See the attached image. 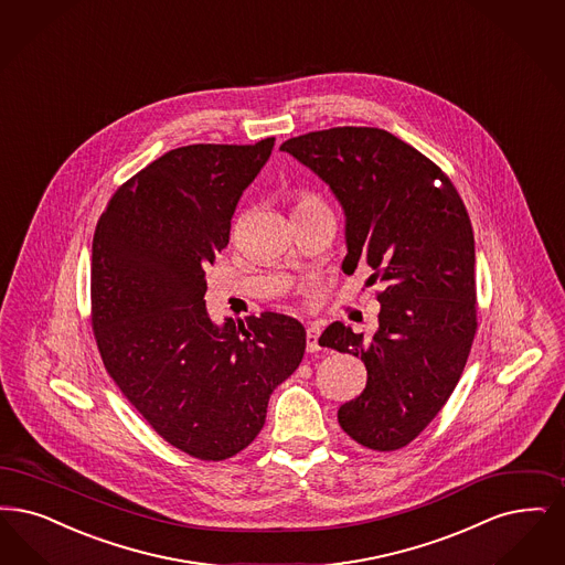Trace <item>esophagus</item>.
I'll use <instances>...</instances> for the list:
<instances>
[{
    "instance_id": "esophagus-1",
    "label": "esophagus",
    "mask_w": 565,
    "mask_h": 565,
    "mask_svg": "<svg viewBox=\"0 0 565 565\" xmlns=\"http://www.w3.org/2000/svg\"><path fill=\"white\" fill-rule=\"evenodd\" d=\"M319 334H321L319 323H309V328H307V351H311V353L319 351Z\"/></svg>"
}]
</instances>
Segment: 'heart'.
<instances>
[{
	"label": "heart",
	"mask_w": 565,
	"mask_h": 565,
	"mask_svg": "<svg viewBox=\"0 0 565 565\" xmlns=\"http://www.w3.org/2000/svg\"><path fill=\"white\" fill-rule=\"evenodd\" d=\"M311 202H316V200H313V198H300V202H298V205H300V203H311Z\"/></svg>",
	"instance_id": "heart-1"
}]
</instances>
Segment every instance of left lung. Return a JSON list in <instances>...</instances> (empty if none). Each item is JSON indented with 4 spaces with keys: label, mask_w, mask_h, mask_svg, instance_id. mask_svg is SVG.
<instances>
[{
    "label": "left lung",
    "mask_w": 565,
    "mask_h": 565,
    "mask_svg": "<svg viewBox=\"0 0 565 565\" xmlns=\"http://www.w3.org/2000/svg\"><path fill=\"white\" fill-rule=\"evenodd\" d=\"M281 151L313 170L344 212L342 271L367 265L379 294L370 340L334 321L321 347L362 358L367 383L342 404V430L370 450H399L429 425L458 384L477 330L473 226L450 179L381 128H330Z\"/></svg>",
    "instance_id": "8db88e82"
}]
</instances>
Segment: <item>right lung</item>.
I'll return each mask as SVG.
<instances>
[{
    "instance_id": "1",
    "label": "right lung",
    "mask_w": 565,
    "mask_h": 565,
    "mask_svg": "<svg viewBox=\"0 0 565 565\" xmlns=\"http://www.w3.org/2000/svg\"><path fill=\"white\" fill-rule=\"evenodd\" d=\"M256 145H189L115 191L92 242V328L126 399L174 448L225 460L260 433L273 388L302 362L307 332L281 313L205 309V267L226 248L242 193L271 156Z\"/></svg>"
}]
</instances>
